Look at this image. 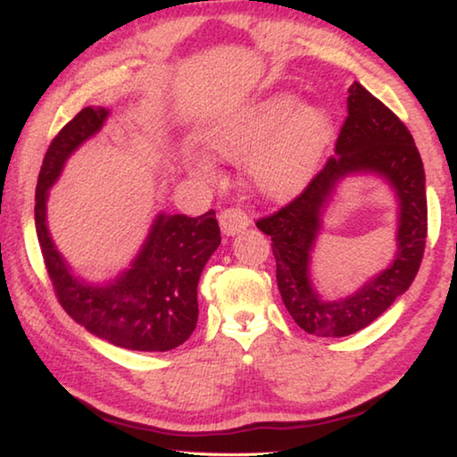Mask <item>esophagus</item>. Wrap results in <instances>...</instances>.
<instances>
[{"instance_id": "34e87169", "label": "esophagus", "mask_w": 457, "mask_h": 457, "mask_svg": "<svg viewBox=\"0 0 457 457\" xmlns=\"http://www.w3.org/2000/svg\"><path fill=\"white\" fill-rule=\"evenodd\" d=\"M219 222H220V228L222 233L230 237V235H237L245 230L246 227L251 224V214L245 211L241 206H228L224 208V211L219 214Z\"/></svg>"}]
</instances>
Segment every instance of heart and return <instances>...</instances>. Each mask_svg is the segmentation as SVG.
I'll return each mask as SVG.
<instances>
[{
  "label": "heart",
  "mask_w": 457,
  "mask_h": 457,
  "mask_svg": "<svg viewBox=\"0 0 457 457\" xmlns=\"http://www.w3.org/2000/svg\"><path fill=\"white\" fill-rule=\"evenodd\" d=\"M331 118L321 108H301L293 94H277L228 118L208 136L224 158L251 160V176L270 196H289L305 184L331 140Z\"/></svg>",
  "instance_id": "1"
}]
</instances>
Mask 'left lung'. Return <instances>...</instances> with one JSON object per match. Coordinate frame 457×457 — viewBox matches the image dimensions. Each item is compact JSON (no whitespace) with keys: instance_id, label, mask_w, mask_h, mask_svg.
Instances as JSON below:
<instances>
[{"instance_id":"8db88e82","label":"left lung","mask_w":457,"mask_h":457,"mask_svg":"<svg viewBox=\"0 0 457 457\" xmlns=\"http://www.w3.org/2000/svg\"><path fill=\"white\" fill-rule=\"evenodd\" d=\"M361 170L381 173L396 188L398 254L389 270L355 295L325 303L308 278L310 249L334 184L345 173ZM257 227L270 237L277 285L295 323L317 337H345L361 331L410 289L426 251V172L411 132L386 104L355 82L349 87L347 118L335 142V154L327 158L299 196L273 214L262 216Z\"/></svg>"}]
</instances>
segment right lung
I'll return each instance as SVG.
<instances>
[{
	"label": "right lung",
	"mask_w": 457,
	"mask_h": 457,
	"mask_svg": "<svg viewBox=\"0 0 457 457\" xmlns=\"http://www.w3.org/2000/svg\"><path fill=\"white\" fill-rule=\"evenodd\" d=\"M108 110L84 108L54 136L36 187V233L47 275L63 311L96 337L132 351H170L182 345L198 321L196 287L206 261L220 245L214 211L158 214L132 269L114 283H79L46 227L47 188L62 172L66 158L100 130Z\"/></svg>",
	"instance_id": "1"
}]
</instances>
